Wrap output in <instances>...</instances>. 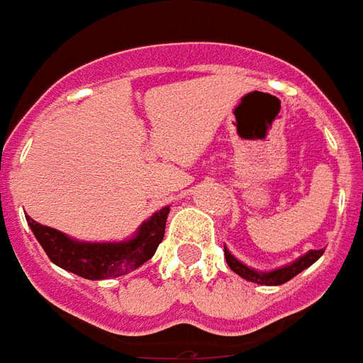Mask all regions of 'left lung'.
Returning a JSON list of instances; mask_svg holds the SVG:
<instances>
[{"mask_svg":"<svg viewBox=\"0 0 363 363\" xmlns=\"http://www.w3.org/2000/svg\"><path fill=\"white\" fill-rule=\"evenodd\" d=\"M324 249H315V251H309L303 257H300L298 260H294L289 266H283V268L272 269V272H257V269L249 268L243 262H240L238 259H234L227 247H225V259H227L228 266L234 274H238L243 279L251 281V283H257V285H283L286 281H291L292 277H296L300 272H303L306 268H309L313 262H317L320 257H323Z\"/></svg>","mask_w":363,"mask_h":363,"instance_id":"obj_1","label":"left lung"}]
</instances>
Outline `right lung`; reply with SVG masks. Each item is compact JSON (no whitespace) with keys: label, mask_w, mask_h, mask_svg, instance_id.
<instances>
[{"label":"right lung","mask_w":363,"mask_h":363,"mask_svg":"<svg viewBox=\"0 0 363 363\" xmlns=\"http://www.w3.org/2000/svg\"><path fill=\"white\" fill-rule=\"evenodd\" d=\"M168 211V206L155 211L127 242L103 243L78 242L56 228L33 221L31 217L26 219L52 262L84 279L99 281L129 274L152 259L159 243L163 242Z\"/></svg>","instance_id":"add662e5"}]
</instances>
